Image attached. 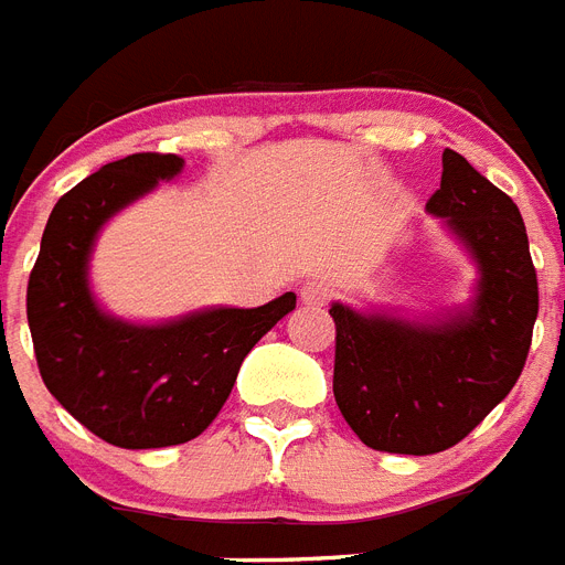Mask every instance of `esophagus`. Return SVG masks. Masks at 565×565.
I'll return each instance as SVG.
<instances>
[{"label": "esophagus", "mask_w": 565, "mask_h": 565, "mask_svg": "<svg viewBox=\"0 0 565 565\" xmlns=\"http://www.w3.org/2000/svg\"><path fill=\"white\" fill-rule=\"evenodd\" d=\"M329 297H332V286L323 282V279H309L300 286V300L306 306H327Z\"/></svg>", "instance_id": "1"}]
</instances>
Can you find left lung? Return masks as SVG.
I'll return each mask as SVG.
<instances>
[{
  "label": "left lung",
  "mask_w": 565,
  "mask_h": 565,
  "mask_svg": "<svg viewBox=\"0 0 565 565\" xmlns=\"http://www.w3.org/2000/svg\"><path fill=\"white\" fill-rule=\"evenodd\" d=\"M426 210L476 259V300L437 323L329 309L335 403L361 444L379 452L435 455L461 444L516 385L540 309L516 204L452 148Z\"/></svg>",
  "instance_id": "1"
}]
</instances>
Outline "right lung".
<instances>
[{
  "label": "right lung",
  "mask_w": 565,
  "mask_h": 565,
  "mask_svg": "<svg viewBox=\"0 0 565 565\" xmlns=\"http://www.w3.org/2000/svg\"><path fill=\"white\" fill-rule=\"evenodd\" d=\"M180 169L183 157L146 151L81 180L54 204L29 277L25 311L49 394L121 449H160L201 435L227 403L245 355L297 303L286 291L259 309L221 306L157 327L98 309L87 282L98 230Z\"/></svg>",
  "instance_id": "right-lung-1"
}]
</instances>
